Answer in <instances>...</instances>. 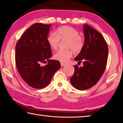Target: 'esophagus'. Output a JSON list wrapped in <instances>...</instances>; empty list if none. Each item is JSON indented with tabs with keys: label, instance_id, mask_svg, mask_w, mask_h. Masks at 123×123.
Here are the masks:
<instances>
[{
	"label": "esophagus",
	"instance_id": "34e87169",
	"mask_svg": "<svg viewBox=\"0 0 123 123\" xmlns=\"http://www.w3.org/2000/svg\"><path fill=\"white\" fill-rule=\"evenodd\" d=\"M65 65H66V63H62V62H61V67H63V66H65Z\"/></svg>",
	"mask_w": 123,
	"mask_h": 123
}]
</instances>
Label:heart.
Here are the masks:
<instances>
[{"label": "heart", "instance_id": "heart-1", "mask_svg": "<svg viewBox=\"0 0 123 123\" xmlns=\"http://www.w3.org/2000/svg\"><path fill=\"white\" fill-rule=\"evenodd\" d=\"M67 40L66 48L68 50H60L54 55L56 60L66 62L73 55L72 50L76 53L79 52L84 45L83 38L79 35V32L73 27L63 26L56 30L55 34L50 33L47 37V42L50 48L54 50L57 49L60 40Z\"/></svg>", "mask_w": 123, "mask_h": 123}]
</instances>
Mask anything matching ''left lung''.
<instances>
[{
    "mask_svg": "<svg viewBox=\"0 0 123 123\" xmlns=\"http://www.w3.org/2000/svg\"><path fill=\"white\" fill-rule=\"evenodd\" d=\"M85 42L83 49L75 61L83 62V67L74 65V73L70 78L73 86L85 90L94 86L102 77L106 68L108 48L100 32L87 25L84 26Z\"/></svg>",
    "mask_w": 123,
    "mask_h": 123,
    "instance_id": "obj_1",
    "label": "left lung"
}]
</instances>
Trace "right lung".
<instances>
[{
  "mask_svg": "<svg viewBox=\"0 0 123 123\" xmlns=\"http://www.w3.org/2000/svg\"><path fill=\"white\" fill-rule=\"evenodd\" d=\"M50 25L36 23L25 31L15 50L16 67L22 78L31 87L42 89L50 83L60 62L51 60L52 51L47 42ZM48 64L41 66V63Z\"/></svg>",
  "mask_w": 123,
  "mask_h": 123,
  "instance_id": "obj_1",
  "label": "right lung"
}]
</instances>
